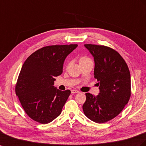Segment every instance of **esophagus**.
Masks as SVG:
<instances>
[{
	"label": "esophagus",
	"mask_w": 146,
	"mask_h": 146,
	"mask_svg": "<svg viewBox=\"0 0 146 146\" xmlns=\"http://www.w3.org/2000/svg\"><path fill=\"white\" fill-rule=\"evenodd\" d=\"M79 91H78V90H71V93L74 94V93H79Z\"/></svg>",
	"instance_id": "34e87169"
}]
</instances>
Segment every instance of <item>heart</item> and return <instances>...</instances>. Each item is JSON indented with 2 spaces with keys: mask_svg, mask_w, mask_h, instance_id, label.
Masks as SVG:
<instances>
[{
  "mask_svg": "<svg viewBox=\"0 0 146 146\" xmlns=\"http://www.w3.org/2000/svg\"><path fill=\"white\" fill-rule=\"evenodd\" d=\"M89 58H88L87 57H85V56H82L80 58V62L81 61H85V60H88Z\"/></svg>",
  "mask_w": 146,
  "mask_h": 146,
  "instance_id": "heart-1",
  "label": "heart"
}]
</instances>
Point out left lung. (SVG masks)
<instances>
[{"instance_id": "left-lung-1", "label": "left lung", "mask_w": 146, "mask_h": 146, "mask_svg": "<svg viewBox=\"0 0 146 146\" xmlns=\"http://www.w3.org/2000/svg\"><path fill=\"white\" fill-rule=\"evenodd\" d=\"M85 46L94 57V77L100 91L96 97L85 93L83 110L89 119L105 123L119 115L128 102L131 93L130 73L116 50L105 45L85 44Z\"/></svg>"}]
</instances>
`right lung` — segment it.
<instances>
[{
    "instance_id": "right-lung-1",
    "label": "right lung",
    "mask_w": 146,
    "mask_h": 146,
    "mask_svg": "<svg viewBox=\"0 0 146 146\" xmlns=\"http://www.w3.org/2000/svg\"><path fill=\"white\" fill-rule=\"evenodd\" d=\"M77 45L46 46L26 59L18 76L15 93L31 119L46 124L61 114L71 92L54 88V77L62 74L66 56Z\"/></svg>"
}]
</instances>
